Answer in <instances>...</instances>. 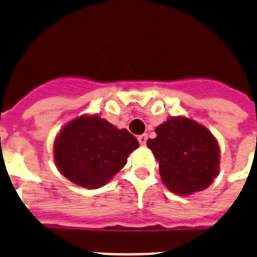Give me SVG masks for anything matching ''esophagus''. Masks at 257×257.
<instances>
[{"label": "esophagus", "instance_id": "1", "mask_svg": "<svg viewBox=\"0 0 257 257\" xmlns=\"http://www.w3.org/2000/svg\"><path fill=\"white\" fill-rule=\"evenodd\" d=\"M147 139H148L147 134H142V135H139V137H138V141H139L141 146H146V143H147Z\"/></svg>", "mask_w": 257, "mask_h": 257}]
</instances>
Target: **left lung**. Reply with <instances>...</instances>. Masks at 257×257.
I'll return each mask as SVG.
<instances>
[{
	"label": "left lung",
	"instance_id": "obj_1",
	"mask_svg": "<svg viewBox=\"0 0 257 257\" xmlns=\"http://www.w3.org/2000/svg\"><path fill=\"white\" fill-rule=\"evenodd\" d=\"M147 147L159 163L168 190L189 196L206 189L219 173V146L202 124L186 116H171L156 127Z\"/></svg>",
	"mask_w": 257,
	"mask_h": 257
}]
</instances>
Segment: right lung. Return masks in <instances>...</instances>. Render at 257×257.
Segmentation results:
<instances>
[{"label": "right lung", "instance_id": "right-lung-1", "mask_svg": "<svg viewBox=\"0 0 257 257\" xmlns=\"http://www.w3.org/2000/svg\"><path fill=\"white\" fill-rule=\"evenodd\" d=\"M139 147L137 138L101 116L81 115L57 134L54 159L57 169L73 184L97 189L123 168L128 155Z\"/></svg>", "mask_w": 257, "mask_h": 257}]
</instances>
